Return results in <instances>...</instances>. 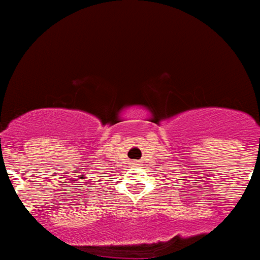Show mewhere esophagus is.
Here are the masks:
<instances>
[{
  "label": "esophagus",
  "mask_w": 260,
  "mask_h": 260,
  "mask_svg": "<svg viewBox=\"0 0 260 260\" xmlns=\"http://www.w3.org/2000/svg\"><path fill=\"white\" fill-rule=\"evenodd\" d=\"M134 165H138V164H137V162H134Z\"/></svg>",
  "instance_id": "obj_1"
}]
</instances>
